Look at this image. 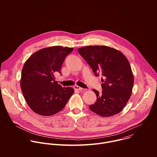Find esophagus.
Here are the masks:
<instances>
[{"label":"esophagus","instance_id":"esophagus-1","mask_svg":"<svg viewBox=\"0 0 157 157\" xmlns=\"http://www.w3.org/2000/svg\"><path fill=\"white\" fill-rule=\"evenodd\" d=\"M74 89L76 91H82L83 89L82 87L78 86H74Z\"/></svg>","mask_w":157,"mask_h":157}]
</instances>
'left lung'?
Listing matches in <instances>:
<instances>
[{
	"label": "left lung",
	"instance_id": "8db88e82",
	"mask_svg": "<svg viewBox=\"0 0 157 157\" xmlns=\"http://www.w3.org/2000/svg\"><path fill=\"white\" fill-rule=\"evenodd\" d=\"M78 52L96 76L100 74L105 78L102 79V94L93 89L97 100L89 109L101 117L119 114L128 102L133 86L127 58L120 51L107 46H86L78 48Z\"/></svg>",
	"mask_w": 157,
	"mask_h": 157
}]
</instances>
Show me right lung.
<instances>
[{"label":"right lung","mask_w":157,"mask_h":157,"mask_svg":"<svg viewBox=\"0 0 157 157\" xmlns=\"http://www.w3.org/2000/svg\"><path fill=\"white\" fill-rule=\"evenodd\" d=\"M73 48L54 46L41 49L25 61L20 87L30 109L40 116H51L61 110L74 93L71 87H62L55 81L66 56Z\"/></svg>","instance_id":"right-lung-1"}]
</instances>
